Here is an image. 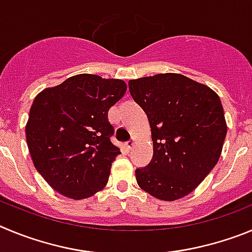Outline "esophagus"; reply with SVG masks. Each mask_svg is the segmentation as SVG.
<instances>
[{"instance_id":"1","label":"esophagus","mask_w":252,"mask_h":252,"mask_svg":"<svg viewBox=\"0 0 252 252\" xmlns=\"http://www.w3.org/2000/svg\"><path fill=\"white\" fill-rule=\"evenodd\" d=\"M135 143H137V138L133 137L130 140H129V142L126 143V148H128V149H131V148H133V147H134Z\"/></svg>"}]
</instances>
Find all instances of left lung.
Returning a JSON list of instances; mask_svg holds the SVG:
<instances>
[{"instance_id":"8db88e82","label":"left lung","mask_w":252,"mask_h":252,"mask_svg":"<svg viewBox=\"0 0 252 252\" xmlns=\"http://www.w3.org/2000/svg\"><path fill=\"white\" fill-rule=\"evenodd\" d=\"M148 117L153 158L135 171L138 186L162 201L193 192L219 162L227 133L220 96L210 87L165 72L129 80Z\"/></svg>"}]
</instances>
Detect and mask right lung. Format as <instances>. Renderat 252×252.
I'll return each instance as SVG.
<instances>
[{
  "mask_svg": "<svg viewBox=\"0 0 252 252\" xmlns=\"http://www.w3.org/2000/svg\"><path fill=\"white\" fill-rule=\"evenodd\" d=\"M126 81L79 74L36 95L25 131L35 168L56 192L84 199L108 183L121 149L110 142L108 110Z\"/></svg>",
  "mask_w": 252,
  "mask_h": 252,
  "instance_id": "obj_1",
  "label": "right lung"
}]
</instances>
